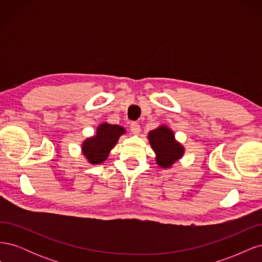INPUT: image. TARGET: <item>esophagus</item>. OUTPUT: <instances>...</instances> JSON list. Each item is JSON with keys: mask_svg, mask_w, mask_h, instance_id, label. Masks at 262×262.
Returning <instances> with one entry per match:
<instances>
[{"mask_svg": "<svg viewBox=\"0 0 262 262\" xmlns=\"http://www.w3.org/2000/svg\"><path fill=\"white\" fill-rule=\"evenodd\" d=\"M130 130H131V132H132L133 134H139V133L141 132V126H140V124L137 123V122H132V123L130 124Z\"/></svg>", "mask_w": 262, "mask_h": 262, "instance_id": "obj_1", "label": "esophagus"}]
</instances>
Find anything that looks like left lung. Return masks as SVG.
Segmentation results:
<instances>
[{
  "label": "left lung",
  "instance_id": "1",
  "mask_svg": "<svg viewBox=\"0 0 262 262\" xmlns=\"http://www.w3.org/2000/svg\"><path fill=\"white\" fill-rule=\"evenodd\" d=\"M147 140L155 153L156 164L163 169L171 168L185 154L184 145L176 140L175 133L166 124L149 131Z\"/></svg>",
  "mask_w": 262,
  "mask_h": 262
}]
</instances>
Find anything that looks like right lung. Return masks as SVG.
Returning a JSON list of instances; mask_svg holds the SVG:
<instances>
[{
  "label": "right lung",
  "mask_w": 262,
  "mask_h": 262,
  "mask_svg": "<svg viewBox=\"0 0 262 262\" xmlns=\"http://www.w3.org/2000/svg\"><path fill=\"white\" fill-rule=\"evenodd\" d=\"M125 134V129L121 125L100 123L93 137L85 139L81 144V150L86 161L92 165L104 163L121 136Z\"/></svg>",
  "instance_id": "right-lung-1"
}]
</instances>
